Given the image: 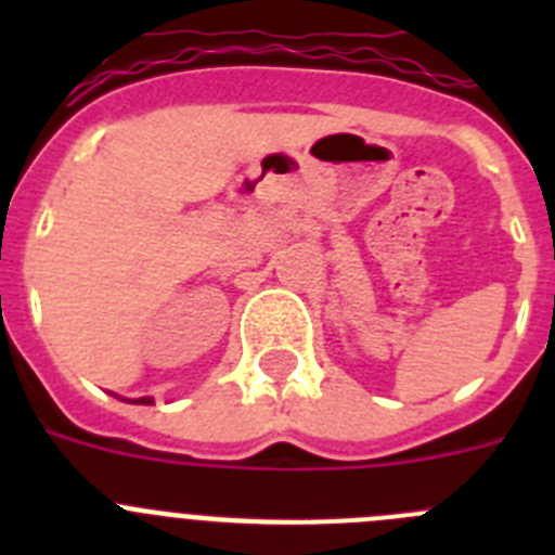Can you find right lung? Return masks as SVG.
<instances>
[{"instance_id": "obj_1", "label": "right lung", "mask_w": 555, "mask_h": 555, "mask_svg": "<svg viewBox=\"0 0 555 555\" xmlns=\"http://www.w3.org/2000/svg\"><path fill=\"white\" fill-rule=\"evenodd\" d=\"M135 403H152L150 397H141V400H135Z\"/></svg>"}]
</instances>
